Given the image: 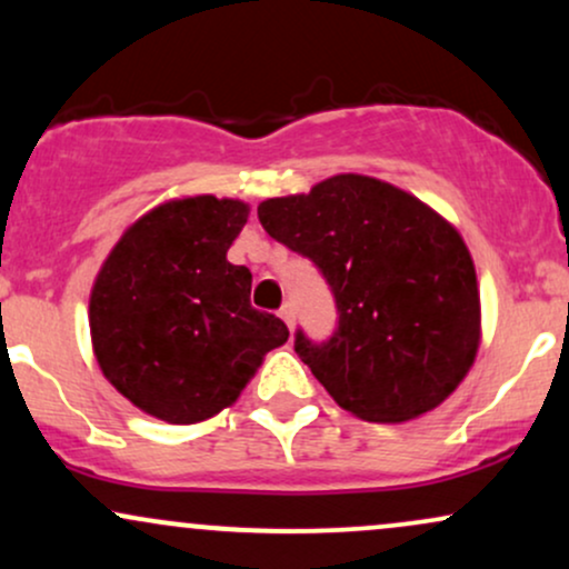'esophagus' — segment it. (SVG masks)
Listing matches in <instances>:
<instances>
[{"mask_svg":"<svg viewBox=\"0 0 569 569\" xmlns=\"http://www.w3.org/2000/svg\"><path fill=\"white\" fill-rule=\"evenodd\" d=\"M278 316L283 318V321H286V326H289V329H293V307H291L289 302H286L283 307H280V312H278Z\"/></svg>","mask_w":569,"mask_h":569,"instance_id":"obj_1","label":"esophagus"}]
</instances>
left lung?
<instances>
[{
  "mask_svg": "<svg viewBox=\"0 0 569 569\" xmlns=\"http://www.w3.org/2000/svg\"><path fill=\"white\" fill-rule=\"evenodd\" d=\"M270 238L312 259L337 299L335 337L293 350L350 415L403 422L447 401L481 345V299L462 234L439 211L361 173L259 202Z\"/></svg>",
  "mask_w": 569,
  "mask_h": 569,
  "instance_id": "1",
  "label": "left lung"
}]
</instances>
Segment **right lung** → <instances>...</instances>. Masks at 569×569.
Instances as JSON below:
<instances>
[{
	"label": "right lung",
	"instance_id": "obj_1",
	"mask_svg": "<svg viewBox=\"0 0 569 569\" xmlns=\"http://www.w3.org/2000/svg\"><path fill=\"white\" fill-rule=\"evenodd\" d=\"M248 202L213 194L154 206L122 232L90 291L96 361L117 393L171 426L232 407L289 339L251 307V272L227 262Z\"/></svg>",
	"mask_w": 569,
	"mask_h": 569
}]
</instances>
